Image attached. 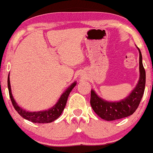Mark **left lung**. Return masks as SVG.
I'll use <instances>...</instances> for the list:
<instances>
[{"mask_svg": "<svg viewBox=\"0 0 153 153\" xmlns=\"http://www.w3.org/2000/svg\"><path fill=\"white\" fill-rule=\"evenodd\" d=\"M139 51V71L140 78L136 88L131 94L121 101L107 102L102 99L95 93L94 90H91L90 104L92 109L100 118L107 121H114L132 115L142 99L146 86V71L142 62V54Z\"/></svg>", "mask_w": 153, "mask_h": 153, "instance_id": "1", "label": "left lung"}]
</instances>
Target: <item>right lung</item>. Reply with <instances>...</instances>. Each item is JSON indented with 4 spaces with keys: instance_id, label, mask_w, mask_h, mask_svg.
<instances>
[{
    "instance_id": "obj_1",
    "label": "right lung",
    "mask_w": 153,
    "mask_h": 153,
    "mask_svg": "<svg viewBox=\"0 0 153 153\" xmlns=\"http://www.w3.org/2000/svg\"><path fill=\"white\" fill-rule=\"evenodd\" d=\"M76 85V82L72 83L71 86L65 91L63 93L61 94V97L59 98V101L56 102V104L46 111H33L30 112L27 111L26 110L23 109L17 105V104L15 102L14 98H13L12 92H11L10 88V77L8 75L7 77V88L9 90V95L10 97L11 102L14 107L15 109L16 110L17 113L20 114L21 117L24 119L28 120V121H32L33 123H51L52 121H55L57 119L64 109L66 104L68 97L69 94L72 91L73 88Z\"/></svg>"
}]
</instances>
